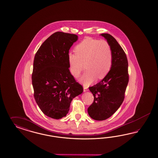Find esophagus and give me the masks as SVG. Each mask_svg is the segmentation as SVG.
Wrapping results in <instances>:
<instances>
[{
	"label": "esophagus",
	"mask_w": 158,
	"mask_h": 158,
	"mask_svg": "<svg viewBox=\"0 0 158 158\" xmlns=\"http://www.w3.org/2000/svg\"><path fill=\"white\" fill-rule=\"evenodd\" d=\"M83 91H84V92H86V91H88V89H87V87H85V86H84V87H83Z\"/></svg>",
	"instance_id": "obj_1"
}]
</instances>
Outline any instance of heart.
<instances>
[{
    "label": "heart",
    "instance_id": "1",
    "mask_svg": "<svg viewBox=\"0 0 158 158\" xmlns=\"http://www.w3.org/2000/svg\"><path fill=\"white\" fill-rule=\"evenodd\" d=\"M75 52L68 54L69 69L73 77H77L85 66L87 71L81 79L84 85L89 86L96 77L103 79L110 71L113 53L106 40L84 39L76 46Z\"/></svg>",
    "mask_w": 158,
    "mask_h": 158
}]
</instances>
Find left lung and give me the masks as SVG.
Listing matches in <instances>:
<instances>
[{"mask_svg":"<svg viewBox=\"0 0 158 158\" xmlns=\"http://www.w3.org/2000/svg\"><path fill=\"white\" fill-rule=\"evenodd\" d=\"M101 35L110 44L113 61L108 75L99 83L89 87L94 101L87 111L91 118L96 120L106 119L118 110L124 100L129 82L128 61L124 50L110 34Z\"/></svg>","mask_w":158,"mask_h":158,"instance_id":"left-lung-1","label":"left lung"}]
</instances>
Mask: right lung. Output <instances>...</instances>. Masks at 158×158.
Here are the masks:
<instances>
[{
  "label": "right lung",
  "mask_w": 158,
  "mask_h": 158,
  "mask_svg": "<svg viewBox=\"0 0 158 158\" xmlns=\"http://www.w3.org/2000/svg\"><path fill=\"white\" fill-rule=\"evenodd\" d=\"M77 39L75 34L55 32L35 56L32 74L34 98L43 114L53 119L65 116L73 98L83 91L69 69V50Z\"/></svg>",
  "instance_id": "add662e5"
}]
</instances>
